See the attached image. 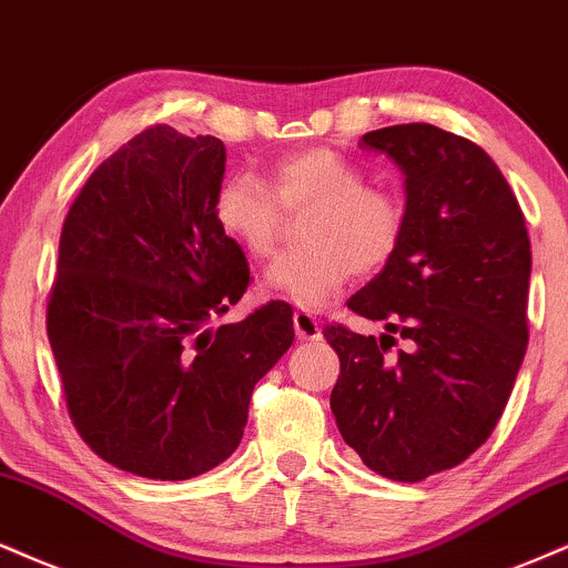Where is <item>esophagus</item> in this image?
I'll use <instances>...</instances> for the list:
<instances>
[{
  "instance_id": "34e87169",
  "label": "esophagus",
  "mask_w": 568,
  "mask_h": 568,
  "mask_svg": "<svg viewBox=\"0 0 568 568\" xmlns=\"http://www.w3.org/2000/svg\"><path fill=\"white\" fill-rule=\"evenodd\" d=\"M295 334H297V339H303V342L321 339L318 318L313 316L311 311H297L295 313Z\"/></svg>"
}]
</instances>
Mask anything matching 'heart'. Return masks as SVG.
Returning <instances> with one entry per match:
<instances>
[{
    "instance_id": "b5f03b06",
    "label": "heart",
    "mask_w": 568,
    "mask_h": 568,
    "mask_svg": "<svg viewBox=\"0 0 568 568\" xmlns=\"http://www.w3.org/2000/svg\"><path fill=\"white\" fill-rule=\"evenodd\" d=\"M273 192L252 173L226 179L215 194L221 226L250 252L268 257L286 213L311 210L300 236L268 268V284L303 307L326 305L355 273L382 271L400 250L405 205L392 189L368 186L366 171L328 146H307L273 165Z\"/></svg>"
}]
</instances>
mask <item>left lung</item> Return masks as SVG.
Returning a JSON list of instances; mask_svg holds the SVG:
<instances>
[{
    "mask_svg": "<svg viewBox=\"0 0 568 568\" xmlns=\"http://www.w3.org/2000/svg\"><path fill=\"white\" fill-rule=\"evenodd\" d=\"M361 146L387 152L405 173V234L347 300L387 334L324 326L339 355L332 413L371 471L422 481L464 464L500 422L529 339V234L479 144L403 123L368 131ZM397 338L406 347L393 354Z\"/></svg>",
    "mask_w": 568,
    "mask_h": 568,
    "instance_id": "obj_1",
    "label": "left lung"
}]
</instances>
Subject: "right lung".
Returning a JSON list of instances; mask_svg holds the SVG:
<instances>
[{"mask_svg": "<svg viewBox=\"0 0 568 568\" xmlns=\"http://www.w3.org/2000/svg\"><path fill=\"white\" fill-rule=\"evenodd\" d=\"M223 171L221 139L150 125L100 163L62 223L47 337L68 416L102 460L144 479L223 464L252 389L295 339L286 303L213 326L250 284L215 215Z\"/></svg>", "mask_w": 568, "mask_h": 568, "instance_id": "1", "label": "right lung"}]
</instances>
